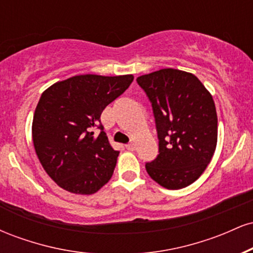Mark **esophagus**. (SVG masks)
<instances>
[{
  "label": "esophagus",
  "instance_id": "obj_1",
  "mask_svg": "<svg viewBox=\"0 0 253 253\" xmlns=\"http://www.w3.org/2000/svg\"><path fill=\"white\" fill-rule=\"evenodd\" d=\"M126 149L128 150V151H134V150H135V145H134V143L127 144V145H126Z\"/></svg>",
  "mask_w": 253,
  "mask_h": 253
}]
</instances>
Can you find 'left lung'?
Returning a JSON list of instances; mask_svg holds the SVG:
<instances>
[{"label":"left lung","mask_w":253,"mask_h":253,"mask_svg":"<svg viewBox=\"0 0 253 253\" xmlns=\"http://www.w3.org/2000/svg\"><path fill=\"white\" fill-rule=\"evenodd\" d=\"M136 82L152 104L159 155L145 164L167 189H182L202 175L217 141L213 97L195 75L176 69L143 75Z\"/></svg>","instance_id":"left-lung-1"}]
</instances>
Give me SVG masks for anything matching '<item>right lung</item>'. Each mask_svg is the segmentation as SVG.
<instances>
[{
    "instance_id": "add662e5",
    "label": "right lung",
    "mask_w": 253,
    "mask_h": 253,
    "mask_svg": "<svg viewBox=\"0 0 253 253\" xmlns=\"http://www.w3.org/2000/svg\"><path fill=\"white\" fill-rule=\"evenodd\" d=\"M133 78L80 75L54 83L42 94L32 136L43 170L60 188L90 195L110 179L119 151L110 146L100 118ZM94 126L101 130L98 136Z\"/></svg>"
}]
</instances>
